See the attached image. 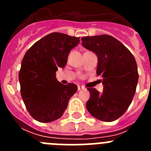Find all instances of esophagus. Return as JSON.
<instances>
[{
	"instance_id": "34e87169",
	"label": "esophagus",
	"mask_w": 151,
	"mask_h": 151,
	"mask_svg": "<svg viewBox=\"0 0 151 151\" xmlns=\"http://www.w3.org/2000/svg\"><path fill=\"white\" fill-rule=\"evenodd\" d=\"M82 89H84V87H82V86H80V85H78V91H81V90H82Z\"/></svg>"
}]
</instances>
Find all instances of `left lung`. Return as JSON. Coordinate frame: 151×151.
<instances>
[{"instance_id": "obj_1", "label": "left lung", "mask_w": 151, "mask_h": 151, "mask_svg": "<svg viewBox=\"0 0 151 151\" xmlns=\"http://www.w3.org/2000/svg\"><path fill=\"white\" fill-rule=\"evenodd\" d=\"M84 47L97 57V74L103 77V93L88 88L90 98L86 108L92 116L113 122L122 116L130 106L138 82L134 56L113 36L107 35L82 38Z\"/></svg>"}]
</instances>
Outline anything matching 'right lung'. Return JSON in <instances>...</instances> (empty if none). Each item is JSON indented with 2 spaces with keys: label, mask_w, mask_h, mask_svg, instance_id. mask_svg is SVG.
Segmentation results:
<instances>
[{
  "label": "right lung",
  "mask_w": 151,
  "mask_h": 151,
  "mask_svg": "<svg viewBox=\"0 0 151 151\" xmlns=\"http://www.w3.org/2000/svg\"><path fill=\"white\" fill-rule=\"evenodd\" d=\"M80 38L60 32L47 35L27 50L19 73L21 96L30 115L40 122L60 118L76 85H64L56 78L58 68L67 63L69 52Z\"/></svg>",
  "instance_id": "1"
}]
</instances>
